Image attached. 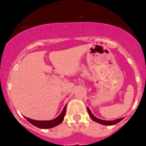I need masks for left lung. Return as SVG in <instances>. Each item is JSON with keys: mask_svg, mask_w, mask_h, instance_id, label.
<instances>
[{"mask_svg": "<svg viewBox=\"0 0 146 146\" xmlns=\"http://www.w3.org/2000/svg\"><path fill=\"white\" fill-rule=\"evenodd\" d=\"M87 110H88V112L89 115L90 117L91 118V119L93 121H96V122L98 123L102 124V125H115V124L118 123H119L120 121H122L123 119V118H118V119L116 120H114V121H104V120H101V119H99V118H96V116L93 115V113H91L90 110L89 109L88 107H87Z\"/></svg>", "mask_w": 146, "mask_h": 146, "instance_id": "obj_1", "label": "left lung"}]
</instances>
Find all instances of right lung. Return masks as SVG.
I'll return each instance as SVG.
<instances>
[{"mask_svg":"<svg viewBox=\"0 0 146 146\" xmlns=\"http://www.w3.org/2000/svg\"><path fill=\"white\" fill-rule=\"evenodd\" d=\"M66 107H67V105H66L63 108V110L62 111L61 113L55 119L50 120V121H35V120L31 119V118H28L27 117H25V119L28 121L29 123H31L32 125H35V126L38 127L39 128H43V129H46V128H51L53 127L56 126V125H59L60 123H62V121L64 119V117L66 115Z\"/></svg>","mask_w":146,"mask_h":146,"instance_id":"add662e5","label":"right lung"}]
</instances>
